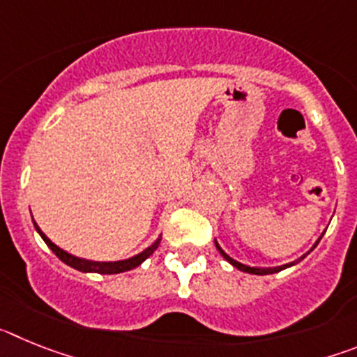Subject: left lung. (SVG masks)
<instances>
[{
  "label": "left lung",
  "instance_id": "obj_1",
  "mask_svg": "<svg viewBox=\"0 0 357 357\" xmlns=\"http://www.w3.org/2000/svg\"><path fill=\"white\" fill-rule=\"evenodd\" d=\"M320 239H321V236H320V238H318V241H320ZM318 241L314 243V247H317V245H318ZM214 243H216V241H214ZM314 247H313V248H314ZM216 248H218V252H220V254L223 255V259L229 261V263L232 264V266H236V268H238V270H241V272L254 273V275H268V273H277V272H280V270H284V268H288V266H293V264H295V263H298V261H301V259H304L305 255H307L309 252L313 250V248H311V250H309L307 254L302 255L301 259L293 261V263H289V264H284V266H275V268H254V266H247V264L238 263V261H236V259H232V257H230V255H227L225 252L222 250V247H220V245H218V243H216Z\"/></svg>",
  "mask_w": 357,
  "mask_h": 357
}]
</instances>
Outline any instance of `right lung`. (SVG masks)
Returning a JSON list of instances; mask_svg holds the SVG:
<instances>
[{"label": "right lung", "mask_w": 357, "mask_h": 357, "mask_svg": "<svg viewBox=\"0 0 357 357\" xmlns=\"http://www.w3.org/2000/svg\"><path fill=\"white\" fill-rule=\"evenodd\" d=\"M33 225H36L37 232H39L40 238L44 239V243H46V245L52 248L53 254H55L56 257L62 261V263H66L68 266L75 268V270H78V272H85V273H109V275H112V273L128 272V270H132V268L139 266L144 259H148V257H150V255L157 250V247H159V243H160V238H157L155 243H151L146 250H143L141 254L134 255V257H130V259L114 261V263H98V261L80 259V257H75V255H71L69 252L62 250L61 247H56L55 243H53L48 236L44 234L36 222H33Z\"/></svg>", "instance_id": "add662e5"}]
</instances>
